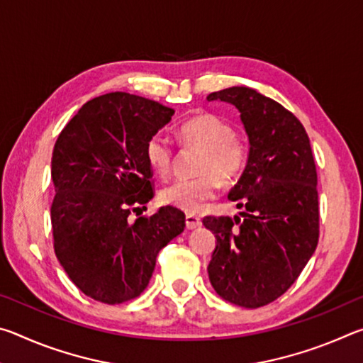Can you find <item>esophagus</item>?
I'll use <instances>...</instances> for the list:
<instances>
[{"instance_id":"esophagus-1","label":"esophagus","mask_w":363,"mask_h":363,"mask_svg":"<svg viewBox=\"0 0 363 363\" xmlns=\"http://www.w3.org/2000/svg\"><path fill=\"white\" fill-rule=\"evenodd\" d=\"M200 225H201V220L196 218V216H192V214H189V216H186V227H187L189 230L199 229Z\"/></svg>"}]
</instances>
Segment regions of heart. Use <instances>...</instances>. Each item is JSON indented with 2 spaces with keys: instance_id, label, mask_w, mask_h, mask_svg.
<instances>
[{
  "instance_id": "obj_1",
  "label": "heart",
  "mask_w": 363,
  "mask_h": 363,
  "mask_svg": "<svg viewBox=\"0 0 363 363\" xmlns=\"http://www.w3.org/2000/svg\"><path fill=\"white\" fill-rule=\"evenodd\" d=\"M184 147L200 149L195 179H179L163 187L160 200L186 213H199L218 194V181L230 182L242 173L248 162V145L233 134L227 120L213 113H199L186 120L177 131ZM150 168L167 176L173 164V147L163 134H153L145 144Z\"/></svg>"
}]
</instances>
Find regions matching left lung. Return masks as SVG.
I'll list each match as a JSON object with an SVG mask.
<instances>
[{
    "label": "left lung",
    "mask_w": 363,
    "mask_h": 363,
    "mask_svg": "<svg viewBox=\"0 0 363 363\" xmlns=\"http://www.w3.org/2000/svg\"><path fill=\"white\" fill-rule=\"evenodd\" d=\"M232 104L248 136V162L229 200L240 216L203 219L216 237L208 275L220 298L256 309L281 296L318 242L317 171L309 138L291 112L247 86L211 93Z\"/></svg>",
    "instance_id": "8db88e82"
}]
</instances>
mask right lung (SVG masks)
<instances>
[{
	"label": "right lung",
	"mask_w": 363,
	"mask_h": 363,
	"mask_svg": "<svg viewBox=\"0 0 363 363\" xmlns=\"http://www.w3.org/2000/svg\"><path fill=\"white\" fill-rule=\"evenodd\" d=\"M174 110L128 93L86 102L54 145V251L86 296L120 304L149 285L158 251L186 227V214L162 206L130 219L153 196L145 144Z\"/></svg>",
	"instance_id": "right-lung-1"
}]
</instances>
